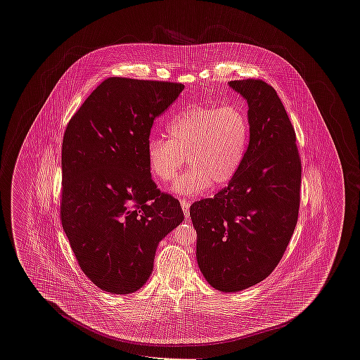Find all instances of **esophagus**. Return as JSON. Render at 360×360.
Masks as SVG:
<instances>
[{"label":"esophagus","mask_w":360,"mask_h":360,"mask_svg":"<svg viewBox=\"0 0 360 360\" xmlns=\"http://www.w3.org/2000/svg\"><path fill=\"white\" fill-rule=\"evenodd\" d=\"M181 206H182V209H184L185 216L188 217V216H190V202L186 201V200H181Z\"/></svg>","instance_id":"34e87169"}]
</instances>
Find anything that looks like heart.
<instances>
[{"label": "heart", "instance_id": "heart-1", "mask_svg": "<svg viewBox=\"0 0 360 360\" xmlns=\"http://www.w3.org/2000/svg\"><path fill=\"white\" fill-rule=\"evenodd\" d=\"M167 137H151L148 166L156 179L172 181L184 165L191 166L176 178L172 190L179 195H198L223 186L239 172L250 125L245 113L233 105H194L178 113L167 127Z\"/></svg>", "mask_w": 360, "mask_h": 360}]
</instances>
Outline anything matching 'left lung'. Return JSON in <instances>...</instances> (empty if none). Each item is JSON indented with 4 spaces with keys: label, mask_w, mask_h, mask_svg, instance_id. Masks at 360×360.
I'll list each match as a JSON object with an SVG mask.
<instances>
[{
    "label": "left lung",
    "mask_w": 360,
    "mask_h": 360,
    "mask_svg": "<svg viewBox=\"0 0 360 360\" xmlns=\"http://www.w3.org/2000/svg\"><path fill=\"white\" fill-rule=\"evenodd\" d=\"M228 85L248 103L250 143L228 186L190 206V219L207 283L236 292L267 278L286 251L298 219L301 160L273 86L260 79Z\"/></svg>",
    "instance_id": "left-lung-1"
}]
</instances>
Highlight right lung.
<instances>
[{"instance_id": "1", "label": "right lung", "mask_w": 360, "mask_h": 360, "mask_svg": "<svg viewBox=\"0 0 360 360\" xmlns=\"http://www.w3.org/2000/svg\"><path fill=\"white\" fill-rule=\"evenodd\" d=\"M185 86L108 78L70 120L62 146L60 220L86 276L112 294L139 290L159 241L184 221L147 159L154 120Z\"/></svg>"}]
</instances>
